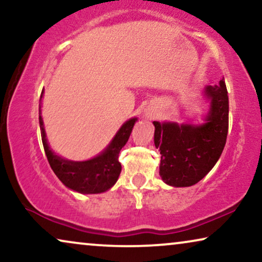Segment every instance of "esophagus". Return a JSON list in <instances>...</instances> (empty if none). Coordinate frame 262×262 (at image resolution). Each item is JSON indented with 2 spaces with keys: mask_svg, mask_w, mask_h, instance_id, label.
<instances>
[{
  "mask_svg": "<svg viewBox=\"0 0 262 262\" xmlns=\"http://www.w3.org/2000/svg\"><path fill=\"white\" fill-rule=\"evenodd\" d=\"M144 116L148 118V119H154V118L156 117V113H155V111H154L152 108H146L144 111Z\"/></svg>",
  "mask_w": 262,
  "mask_h": 262,
  "instance_id": "obj_1",
  "label": "esophagus"
}]
</instances>
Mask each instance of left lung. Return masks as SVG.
<instances>
[{"label":"left lung","instance_id":"8db88e82","mask_svg":"<svg viewBox=\"0 0 262 262\" xmlns=\"http://www.w3.org/2000/svg\"><path fill=\"white\" fill-rule=\"evenodd\" d=\"M209 102L203 123L152 121L154 143L161 154L160 177L171 187H189L214 167L228 135L229 99L224 78L202 89Z\"/></svg>","mask_w":262,"mask_h":262}]
</instances>
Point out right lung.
<instances>
[{"mask_svg":"<svg viewBox=\"0 0 262 262\" xmlns=\"http://www.w3.org/2000/svg\"><path fill=\"white\" fill-rule=\"evenodd\" d=\"M42 95L44 92L41 93L40 102H39V125H40L41 141L46 157L56 177L66 187L81 194H98L112 188L118 181L121 171V164L118 161L119 152L127 143L138 118L134 117L125 121L114 135L110 144L99 155L85 161H71L58 155L50 146L46 137L44 120L41 117Z\"/></svg>","mask_w":262,"mask_h":262,"instance_id":"add662e5","label":"right lung"}]
</instances>
